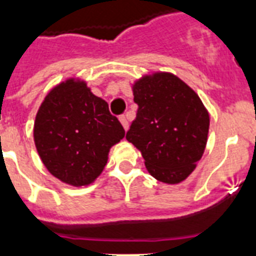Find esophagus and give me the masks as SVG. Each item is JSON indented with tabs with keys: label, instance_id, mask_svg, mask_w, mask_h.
Here are the masks:
<instances>
[{
	"label": "esophagus",
	"instance_id": "obj_1",
	"mask_svg": "<svg viewBox=\"0 0 256 256\" xmlns=\"http://www.w3.org/2000/svg\"><path fill=\"white\" fill-rule=\"evenodd\" d=\"M120 124H122V126H124V130H128V120H126V116H120Z\"/></svg>",
	"mask_w": 256,
	"mask_h": 256
}]
</instances>
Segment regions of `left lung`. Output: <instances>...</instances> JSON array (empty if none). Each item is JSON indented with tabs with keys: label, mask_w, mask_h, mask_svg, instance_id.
<instances>
[{
	"label": "left lung",
	"mask_w": 256,
	"mask_h": 256,
	"mask_svg": "<svg viewBox=\"0 0 256 256\" xmlns=\"http://www.w3.org/2000/svg\"><path fill=\"white\" fill-rule=\"evenodd\" d=\"M136 118L126 132L146 168L175 184L194 171L207 144L210 116L198 94L170 73H156L132 85Z\"/></svg>",
	"instance_id": "obj_1"
}]
</instances>
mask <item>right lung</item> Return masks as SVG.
Wrapping results in <instances>:
<instances>
[{
    "instance_id": "right-lung-1",
    "label": "right lung",
    "mask_w": 256,
    "mask_h": 256,
    "mask_svg": "<svg viewBox=\"0 0 256 256\" xmlns=\"http://www.w3.org/2000/svg\"><path fill=\"white\" fill-rule=\"evenodd\" d=\"M124 136L108 102L73 78L50 90L34 122L42 162L50 174L72 186L90 184L106 166L110 148Z\"/></svg>"
}]
</instances>
